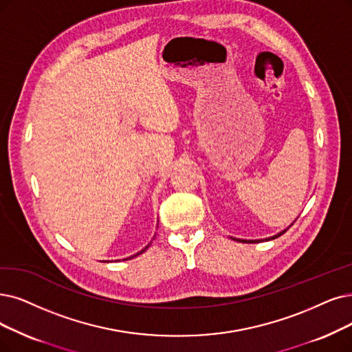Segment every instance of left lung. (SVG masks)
<instances>
[{
	"mask_svg": "<svg viewBox=\"0 0 352 352\" xmlns=\"http://www.w3.org/2000/svg\"><path fill=\"white\" fill-rule=\"evenodd\" d=\"M296 221V219H294ZM292 227V225H290ZM290 227H287L286 230H283V231H280L278 234H276V235H273V236H269V238H264V240H241V238H234V236H231L234 241H240V243H260V241H270V240H274V238H277V236H280V235H283Z\"/></svg>",
	"mask_w": 352,
	"mask_h": 352,
	"instance_id": "obj_1",
	"label": "left lung"
}]
</instances>
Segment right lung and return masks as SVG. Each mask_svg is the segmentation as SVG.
<instances>
[{
  "mask_svg": "<svg viewBox=\"0 0 352 352\" xmlns=\"http://www.w3.org/2000/svg\"><path fill=\"white\" fill-rule=\"evenodd\" d=\"M150 244H151V243H148V244H147V245H146V247H144V248H143L142 251H138V252H137V254H134V256H131V257H127V258H124V260H130V258H134V257H137L138 254H142V252H144V251H146V250H147V248L150 247ZM117 261H118V260H117Z\"/></svg>",
  "mask_w": 352,
  "mask_h": 352,
  "instance_id": "obj_1",
  "label": "right lung"
}]
</instances>
